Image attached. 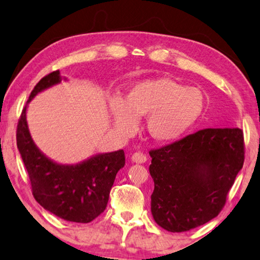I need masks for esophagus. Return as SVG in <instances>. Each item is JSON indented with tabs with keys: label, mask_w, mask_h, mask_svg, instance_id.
I'll return each instance as SVG.
<instances>
[{
	"label": "esophagus",
	"mask_w": 260,
	"mask_h": 260,
	"mask_svg": "<svg viewBox=\"0 0 260 260\" xmlns=\"http://www.w3.org/2000/svg\"><path fill=\"white\" fill-rule=\"evenodd\" d=\"M131 160L136 164H144L147 160V157L142 152H135L131 155Z\"/></svg>",
	"instance_id": "1"
}]
</instances>
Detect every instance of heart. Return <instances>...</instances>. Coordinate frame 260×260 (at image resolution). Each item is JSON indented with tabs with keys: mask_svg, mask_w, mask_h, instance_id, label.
<instances>
[{
	"mask_svg": "<svg viewBox=\"0 0 260 260\" xmlns=\"http://www.w3.org/2000/svg\"><path fill=\"white\" fill-rule=\"evenodd\" d=\"M205 98L194 87L169 78L143 80L127 90L124 100L109 102V115L115 131L129 137L138 129V119L145 118L147 134L158 143L181 138L201 116Z\"/></svg>",
	"mask_w": 260,
	"mask_h": 260,
	"instance_id": "1",
	"label": "heart"
}]
</instances>
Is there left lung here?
Segmentation results:
<instances>
[{
    "label": "left lung",
    "instance_id": "1",
    "mask_svg": "<svg viewBox=\"0 0 260 260\" xmlns=\"http://www.w3.org/2000/svg\"><path fill=\"white\" fill-rule=\"evenodd\" d=\"M154 181L151 213L171 233H183L216 217L244 162L239 127L203 129L150 152Z\"/></svg>",
    "mask_w": 260,
    "mask_h": 260
}]
</instances>
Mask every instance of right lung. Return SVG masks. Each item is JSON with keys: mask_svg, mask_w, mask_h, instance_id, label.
Instances as JSON below:
<instances>
[{"mask_svg": "<svg viewBox=\"0 0 260 260\" xmlns=\"http://www.w3.org/2000/svg\"><path fill=\"white\" fill-rule=\"evenodd\" d=\"M62 80L67 78L55 71L36 85L18 121L16 139L36 201L65 221L88 223L105 211L117 172L125 165L124 151L98 153L78 164L63 165L38 149L27 126V106L36 95Z\"/></svg>", "mask_w": 260, "mask_h": 260, "instance_id": "1", "label": "right lung"}]
</instances>
